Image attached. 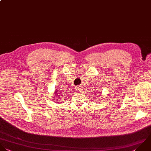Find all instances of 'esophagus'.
Instances as JSON below:
<instances>
[{"mask_svg":"<svg viewBox=\"0 0 151 151\" xmlns=\"http://www.w3.org/2000/svg\"><path fill=\"white\" fill-rule=\"evenodd\" d=\"M76 91H77V92H81V91H82V88L80 87V86H78V87H76Z\"/></svg>","mask_w":151,"mask_h":151,"instance_id":"obj_1","label":"esophagus"}]
</instances>
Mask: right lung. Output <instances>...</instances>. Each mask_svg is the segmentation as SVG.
I'll use <instances>...</instances> for the list:
<instances>
[{"label": "right lung", "instance_id": "right-lung-1", "mask_svg": "<svg viewBox=\"0 0 151 151\" xmlns=\"http://www.w3.org/2000/svg\"><path fill=\"white\" fill-rule=\"evenodd\" d=\"M55 96H60V95H59V93H58V91H56L55 92ZM56 94L57 95L56 96L55 95Z\"/></svg>", "mask_w": 151, "mask_h": 151}]
</instances>
